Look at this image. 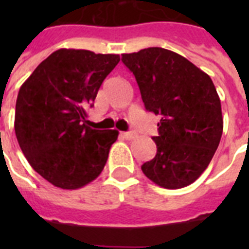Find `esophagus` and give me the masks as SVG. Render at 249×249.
Masks as SVG:
<instances>
[{
  "label": "esophagus",
  "instance_id": "obj_1",
  "mask_svg": "<svg viewBox=\"0 0 249 249\" xmlns=\"http://www.w3.org/2000/svg\"><path fill=\"white\" fill-rule=\"evenodd\" d=\"M120 134L124 137V138H126V140H133V138L136 137V133L134 132H121Z\"/></svg>",
  "mask_w": 249,
  "mask_h": 249
}]
</instances>
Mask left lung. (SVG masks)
<instances>
[{
    "label": "left lung",
    "instance_id": "obj_1",
    "mask_svg": "<svg viewBox=\"0 0 249 249\" xmlns=\"http://www.w3.org/2000/svg\"><path fill=\"white\" fill-rule=\"evenodd\" d=\"M137 80L144 108L160 117L155 158L142 172L164 189L191 185L207 169L224 120L217 90L205 72L177 53L147 48L123 54Z\"/></svg>",
    "mask_w": 249,
    "mask_h": 249
}]
</instances>
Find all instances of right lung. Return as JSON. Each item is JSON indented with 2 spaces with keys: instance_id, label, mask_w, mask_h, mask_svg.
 Wrapping results in <instances>:
<instances>
[{
  "instance_id": "1",
  "label": "right lung",
  "mask_w": 249,
  "mask_h": 249,
  "mask_svg": "<svg viewBox=\"0 0 249 249\" xmlns=\"http://www.w3.org/2000/svg\"><path fill=\"white\" fill-rule=\"evenodd\" d=\"M119 60L117 54L59 49L19 89L18 143L33 169L56 187L80 189L105 168L119 132L88 126L86 108Z\"/></svg>"
}]
</instances>
